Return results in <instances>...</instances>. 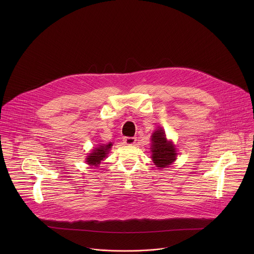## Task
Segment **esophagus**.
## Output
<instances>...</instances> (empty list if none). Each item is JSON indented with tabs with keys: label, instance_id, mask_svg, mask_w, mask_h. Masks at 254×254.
<instances>
[{
	"label": "esophagus",
	"instance_id": "obj_1",
	"mask_svg": "<svg viewBox=\"0 0 254 254\" xmlns=\"http://www.w3.org/2000/svg\"><path fill=\"white\" fill-rule=\"evenodd\" d=\"M123 141L126 145H134L135 142H136V138H134V137H125L123 139Z\"/></svg>",
	"mask_w": 254,
	"mask_h": 254
}]
</instances>
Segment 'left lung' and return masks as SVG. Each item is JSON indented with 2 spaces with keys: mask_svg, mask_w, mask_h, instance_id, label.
<instances>
[{
  "mask_svg": "<svg viewBox=\"0 0 254 254\" xmlns=\"http://www.w3.org/2000/svg\"><path fill=\"white\" fill-rule=\"evenodd\" d=\"M151 158L158 169L168 167L176 160L177 150L171 141L166 139L162 128L156 129L151 135Z\"/></svg>",
  "mask_w": 254,
  "mask_h": 254,
  "instance_id": "1",
  "label": "left lung"
}]
</instances>
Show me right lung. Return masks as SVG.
I'll return each instance as SVG.
<instances>
[{"label": "right lung", "mask_w": 254, "mask_h": 254, "mask_svg": "<svg viewBox=\"0 0 254 254\" xmlns=\"http://www.w3.org/2000/svg\"><path fill=\"white\" fill-rule=\"evenodd\" d=\"M111 146H112V144L109 143L108 145L102 144V145H99V146L95 147V149H93V151L88 154V156L86 158V162L91 166L100 165L101 161L104 160L108 156V153H109Z\"/></svg>", "instance_id": "1"}]
</instances>
